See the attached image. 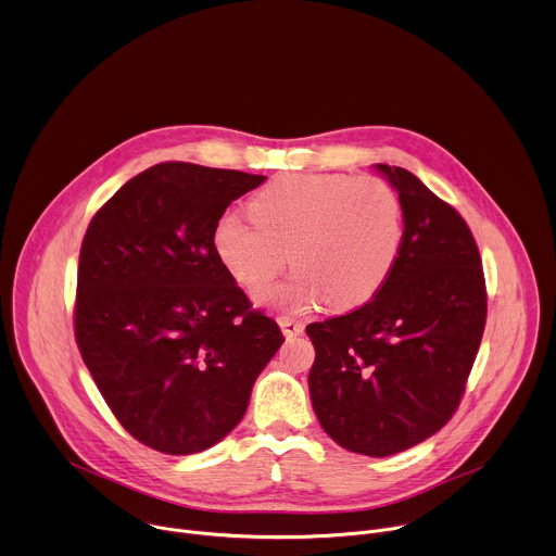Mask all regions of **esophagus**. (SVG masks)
Listing matches in <instances>:
<instances>
[{
    "mask_svg": "<svg viewBox=\"0 0 556 556\" xmlns=\"http://www.w3.org/2000/svg\"><path fill=\"white\" fill-rule=\"evenodd\" d=\"M279 325L288 338H294V336L303 333V329H305V325L292 316H279Z\"/></svg>",
    "mask_w": 556,
    "mask_h": 556,
    "instance_id": "obj_1",
    "label": "esophagus"
}]
</instances>
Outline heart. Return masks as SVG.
<instances>
[{
  "label": "heart",
  "mask_w": 556,
  "mask_h": 556,
  "mask_svg": "<svg viewBox=\"0 0 556 556\" xmlns=\"http://www.w3.org/2000/svg\"><path fill=\"white\" fill-rule=\"evenodd\" d=\"M251 216L225 212L214 249L231 277L262 292L286 268L294 275L268 299L303 309L323 299L333 312L370 301L396 266L405 238L399 194L377 177L290 173L251 199Z\"/></svg>",
  "instance_id": "1"
}]
</instances>
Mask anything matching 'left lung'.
<instances>
[{"mask_svg":"<svg viewBox=\"0 0 556 556\" xmlns=\"http://www.w3.org/2000/svg\"><path fill=\"white\" fill-rule=\"evenodd\" d=\"M399 190L405 238L394 270L362 307L307 325L309 396L327 435L368 457L403 453L457 412L488 318L477 240L414 173L377 164Z\"/></svg>","mask_w":556,"mask_h":556,"instance_id":"1","label":"left lung"}]
</instances>
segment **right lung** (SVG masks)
Masks as SVG:
<instances>
[{
  "label": "right lung",
  "mask_w": 556,
  "mask_h": 556,
  "mask_svg": "<svg viewBox=\"0 0 556 556\" xmlns=\"http://www.w3.org/2000/svg\"><path fill=\"white\" fill-rule=\"evenodd\" d=\"M264 179L162 162L116 190L86 229L75 342L114 418L153 451L194 455L220 442L283 344L214 249L216 220Z\"/></svg>",
  "instance_id": "right-lung-1"
}]
</instances>
